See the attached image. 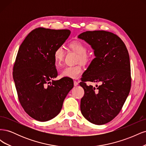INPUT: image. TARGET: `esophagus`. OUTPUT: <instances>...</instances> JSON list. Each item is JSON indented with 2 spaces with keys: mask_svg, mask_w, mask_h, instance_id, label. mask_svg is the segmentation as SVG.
Here are the masks:
<instances>
[{
  "mask_svg": "<svg viewBox=\"0 0 146 146\" xmlns=\"http://www.w3.org/2000/svg\"><path fill=\"white\" fill-rule=\"evenodd\" d=\"M74 85L75 86H77L78 85V83L77 81H74Z\"/></svg>",
  "mask_w": 146,
  "mask_h": 146,
  "instance_id": "1",
  "label": "esophagus"
}]
</instances>
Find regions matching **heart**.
<instances>
[{
    "mask_svg": "<svg viewBox=\"0 0 146 146\" xmlns=\"http://www.w3.org/2000/svg\"><path fill=\"white\" fill-rule=\"evenodd\" d=\"M68 46L70 49L78 54L77 61L81 62L83 64H86L90 60V56L88 55L87 52L86 46L80 41H73L70 42ZM64 56V51L62 47H57L54 53V58L55 64L56 66L61 65L63 62ZM83 72V68L81 64L76 66H68L61 70L60 76L61 77L77 79L80 76Z\"/></svg>",
    "mask_w": 146,
    "mask_h": 146,
    "instance_id": "1",
    "label": "heart"
}]
</instances>
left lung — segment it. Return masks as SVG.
<instances>
[{"label": "left lung", "mask_w": 146, "mask_h": 146, "mask_svg": "<svg viewBox=\"0 0 146 146\" xmlns=\"http://www.w3.org/2000/svg\"><path fill=\"white\" fill-rule=\"evenodd\" d=\"M78 38L91 46L96 56L83 73L80 85L85 91L80 102L83 116L96 125L111 121L121 110L131 87L130 57L116 35L104 30L87 31ZM101 82L97 88L85 82Z\"/></svg>", "instance_id": "1"}]
</instances>
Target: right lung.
Here are the masks:
<instances>
[{
    "label": "right lung",
    "mask_w": 146,
    "mask_h": 146,
    "mask_svg": "<svg viewBox=\"0 0 146 146\" xmlns=\"http://www.w3.org/2000/svg\"><path fill=\"white\" fill-rule=\"evenodd\" d=\"M70 34L69 30L37 28L29 33L19 48L13 80L22 107L36 121L46 122L58 115L74 87L71 78L53 80L58 76L54 51Z\"/></svg>",
    "instance_id": "obj_1"
}]
</instances>
